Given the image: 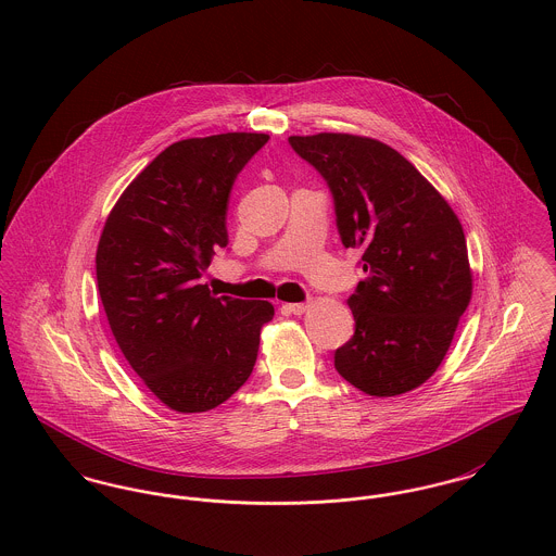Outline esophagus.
Wrapping results in <instances>:
<instances>
[{
    "instance_id": "34e87169",
    "label": "esophagus",
    "mask_w": 556,
    "mask_h": 556,
    "mask_svg": "<svg viewBox=\"0 0 556 556\" xmlns=\"http://www.w3.org/2000/svg\"><path fill=\"white\" fill-rule=\"evenodd\" d=\"M308 311V304H282L285 315H304Z\"/></svg>"
}]
</instances>
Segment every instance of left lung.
Returning <instances> with one entry per match:
<instances>
[{"instance_id":"left-lung-1","label":"left lung","mask_w":556,"mask_h":556,"mask_svg":"<svg viewBox=\"0 0 556 556\" xmlns=\"http://www.w3.org/2000/svg\"><path fill=\"white\" fill-rule=\"evenodd\" d=\"M325 177L346 248L364 271L346 300L355 333L333 355L344 381L368 396L426 383L450 351L473 295L463 225L441 192L394 148L357 135L289 137Z\"/></svg>"}]
</instances>
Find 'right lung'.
<instances>
[{
    "label": "right lung",
    "instance_id": "obj_1",
    "mask_svg": "<svg viewBox=\"0 0 556 556\" xmlns=\"http://www.w3.org/2000/svg\"><path fill=\"white\" fill-rule=\"evenodd\" d=\"M269 135L184 139L160 152L113 205L96 250L111 331L148 390L203 413L248 381L269 302L212 298L201 276L229 243L233 181Z\"/></svg>",
    "mask_w": 556,
    "mask_h": 556
}]
</instances>
